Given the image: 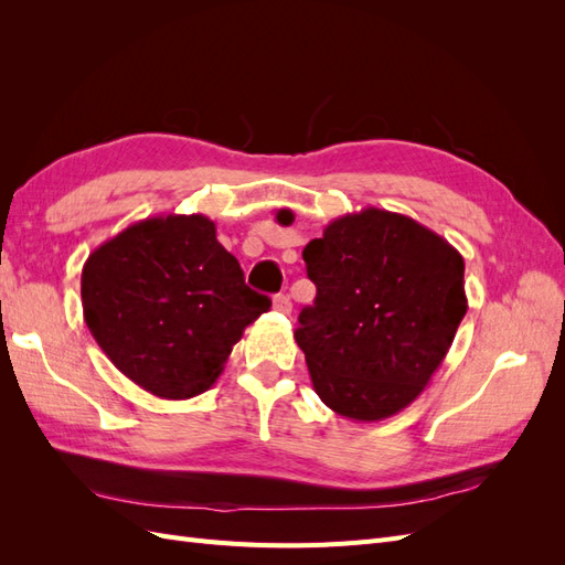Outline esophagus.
Instances as JSON below:
<instances>
[{
  "mask_svg": "<svg viewBox=\"0 0 565 565\" xmlns=\"http://www.w3.org/2000/svg\"><path fill=\"white\" fill-rule=\"evenodd\" d=\"M273 306H276V311H280V313L292 311V301H289L287 295H278L276 299H273Z\"/></svg>",
  "mask_w": 565,
  "mask_h": 565,
  "instance_id": "obj_1",
  "label": "esophagus"
}]
</instances>
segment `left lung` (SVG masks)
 I'll return each mask as SVG.
<instances>
[{"instance_id":"8db88e82","label":"left lung","mask_w":565,"mask_h":565,"mask_svg":"<svg viewBox=\"0 0 565 565\" xmlns=\"http://www.w3.org/2000/svg\"><path fill=\"white\" fill-rule=\"evenodd\" d=\"M278 224L295 214L280 210ZM318 289L295 339L313 388L337 415L380 422L413 403L467 313L465 259L415 218L367 207L303 247Z\"/></svg>"}]
</instances>
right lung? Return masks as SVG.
I'll return each instance as SVG.
<instances>
[{
  "label": "right lung",
  "mask_w": 565,
  "mask_h": 565,
  "mask_svg": "<svg viewBox=\"0 0 565 565\" xmlns=\"http://www.w3.org/2000/svg\"><path fill=\"white\" fill-rule=\"evenodd\" d=\"M84 322L110 363L160 398L207 391L247 324L270 299L245 285L214 221L169 214L139 221L89 254Z\"/></svg>",
  "instance_id": "obj_1"
}]
</instances>
